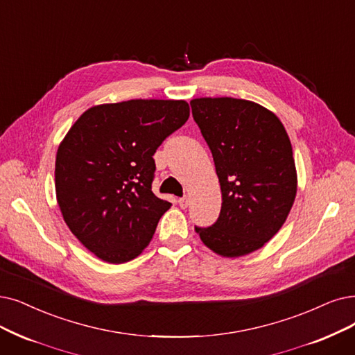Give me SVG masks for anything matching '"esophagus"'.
Here are the masks:
<instances>
[{
  "mask_svg": "<svg viewBox=\"0 0 355 355\" xmlns=\"http://www.w3.org/2000/svg\"><path fill=\"white\" fill-rule=\"evenodd\" d=\"M179 207L180 208H183V209H185V208H188V205H189V200H188V196H183V198H179Z\"/></svg>",
  "mask_w": 355,
  "mask_h": 355,
  "instance_id": "obj_1",
  "label": "esophagus"
}]
</instances>
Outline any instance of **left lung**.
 <instances>
[{
    "label": "left lung",
    "instance_id": "8db88e82",
    "mask_svg": "<svg viewBox=\"0 0 355 355\" xmlns=\"http://www.w3.org/2000/svg\"><path fill=\"white\" fill-rule=\"evenodd\" d=\"M191 107L212 153L223 200L217 221L195 225V232L221 257H243L278 233L293 207L290 138L271 110L243 98L201 97Z\"/></svg>",
    "mask_w": 355,
    "mask_h": 355
}]
</instances>
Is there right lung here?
<instances>
[{"label": "right lung", "mask_w": 355, "mask_h": 355, "mask_svg": "<svg viewBox=\"0 0 355 355\" xmlns=\"http://www.w3.org/2000/svg\"><path fill=\"white\" fill-rule=\"evenodd\" d=\"M189 118L185 101L93 106L71 126L55 162L56 201L69 230L109 263L143 252L170 208L151 191L153 155Z\"/></svg>", "instance_id": "obj_1"}]
</instances>
